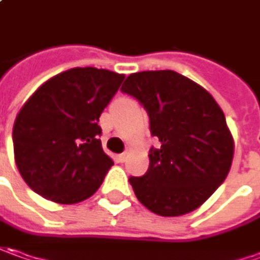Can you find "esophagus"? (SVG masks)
Wrapping results in <instances>:
<instances>
[{"label":"esophagus","instance_id":"1","mask_svg":"<svg viewBox=\"0 0 260 260\" xmlns=\"http://www.w3.org/2000/svg\"><path fill=\"white\" fill-rule=\"evenodd\" d=\"M116 159H118V162H123V161L126 159V152H123V154H119V155H116Z\"/></svg>","mask_w":260,"mask_h":260}]
</instances>
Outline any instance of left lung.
<instances>
[{"mask_svg":"<svg viewBox=\"0 0 260 260\" xmlns=\"http://www.w3.org/2000/svg\"><path fill=\"white\" fill-rule=\"evenodd\" d=\"M121 90L149 116V167L129 183L139 202L159 216L196 210L228 177L235 142L224 113L204 87L173 70L132 73Z\"/></svg>","mask_w":260,"mask_h":260,"instance_id":"obj_1","label":"left lung"}]
</instances>
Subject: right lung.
<instances>
[{"label":"right lung","instance_id":"obj_1","mask_svg":"<svg viewBox=\"0 0 260 260\" xmlns=\"http://www.w3.org/2000/svg\"><path fill=\"white\" fill-rule=\"evenodd\" d=\"M123 79L105 69H70L24 103L14 122V158L32 191L75 204L101 187L113 161L103 152L98 122Z\"/></svg>","mask_w":260,"mask_h":260}]
</instances>
